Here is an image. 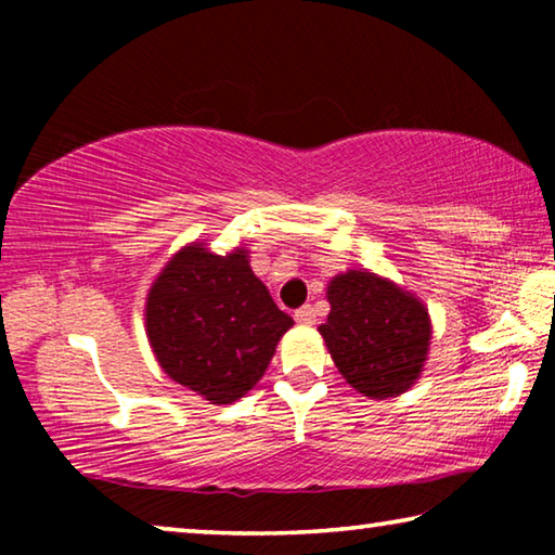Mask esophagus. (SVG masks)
Returning <instances> with one entry per match:
<instances>
[{"instance_id":"34e87169","label":"esophagus","mask_w":555,"mask_h":555,"mask_svg":"<svg viewBox=\"0 0 555 555\" xmlns=\"http://www.w3.org/2000/svg\"><path fill=\"white\" fill-rule=\"evenodd\" d=\"M294 318H296V323H300V325H313L315 323V308L313 306L298 308Z\"/></svg>"}]
</instances>
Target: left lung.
Masks as SVG:
<instances>
[{"mask_svg":"<svg viewBox=\"0 0 555 555\" xmlns=\"http://www.w3.org/2000/svg\"><path fill=\"white\" fill-rule=\"evenodd\" d=\"M327 300L331 313L318 331L347 384L370 399L413 387L430 345L428 308L364 269L337 274L327 284Z\"/></svg>","mask_w":555,"mask_h":555,"instance_id":"8db88e82","label":"left lung"}]
</instances>
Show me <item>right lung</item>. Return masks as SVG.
<instances>
[{
    "label": "right lung",
    "mask_w": 555,
    "mask_h": 555,
    "mask_svg": "<svg viewBox=\"0 0 555 555\" xmlns=\"http://www.w3.org/2000/svg\"><path fill=\"white\" fill-rule=\"evenodd\" d=\"M146 337L162 370L210 403L242 399L264 377L294 318L237 247L215 255L203 242L176 251L146 296Z\"/></svg>",
    "instance_id": "right-lung-1"
}]
</instances>
